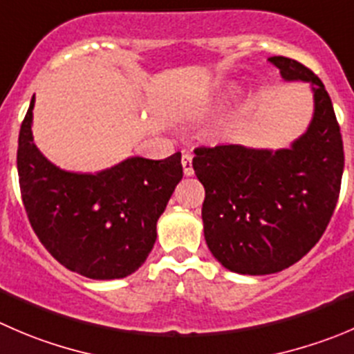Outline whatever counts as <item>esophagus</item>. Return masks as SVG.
<instances>
[{
  "instance_id": "obj_1",
  "label": "esophagus",
  "mask_w": 354,
  "mask_h": 354,
  "mask_svg": "<svg viewBox=\"0 0 354 354\" xmlns=\"http://www.w3.org/2000/svg\"><path fill=\"white\" fill-rule=\"evenodd\" d=\"M181 164H183L185 176H192V174H194V166H192V153L185 152L183 157H181Z\"/></svg>"
}]
</instances>
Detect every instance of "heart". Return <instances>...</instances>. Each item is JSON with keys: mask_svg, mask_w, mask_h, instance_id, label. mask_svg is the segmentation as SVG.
<instances>
[{"mask_svg": "<svg viewBox=\"0 0 354 354\" xmlns=\"http://www.w3.org/2000/svg\"><path fill=\"white\" fill-rule=\"evenodd\" d=\"M236 93H239V88H236V86H232V88H228V90L225 91V98L236 97Z\"/></svg>", "mask_w": 354, "mask_h": 354, "instance_id": "obj_1", "label": "heart"}]
</instances>
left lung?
<instances>
[{"instance_id":"8db88e82","label":"left lung","mask_w":354,"mask_h":354,"mask_svg":"<svg viewBox=\"0 0 354 354\" xmlns=\"http://www.w3.org/2000/svg\"><path fill=\"white\" fill-rule=\"evenodd\" d=\"M270 62L283 81L310 82L313 115L306 131L287 149H197L192 162L205 188V243L240 275L279 273L313 249L337 204L344 169L341 129L324 82L292 58Z\"/></svg>"}]
</instances>
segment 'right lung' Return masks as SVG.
I'll list each match as a JSON object with an SVG mask.
<instances>
[{"instance_id":"1","label":"right lung","mask_w":354,"mask_h":354,"mask_svg":"<svg viewBox=\"0 0 354 354\" xmlns=\"http://www.w3.org/2000/svg\"><path fill=\"white\" fill-rule=\"evenodd\" d=\"M32 97L19 135L20 192L32 230L65 268L93 280L124 279L145 263L157 219L183 178L181 153L131 156L97 173L58 167L34 143Z\"/></svg>"}]
</instances>
